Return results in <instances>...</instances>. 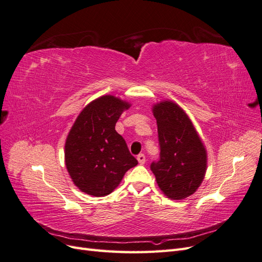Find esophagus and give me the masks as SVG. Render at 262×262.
<instances>
[{
	"label": "esophagus",
	"mask_w": 262,
	"mask_h": 262,
	"mask_svg": "<svg viewBox=\"0 0 262 262\" xmlns=\"http://www.w3.org/2000/svg\"><path fill=\"white\" fill-rule=\"evenodd\" d=\"M138 161L140 164H144L145 163V155L144 154H139L138 155Z\"/></svg>",
	"instance_id": "esophagus-1"
}]
</instances>
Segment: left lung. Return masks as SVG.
I'll return each mask as SVG.
<instances>
[{"instance_id": "obj_1", "label": "left lung", "mask_w": 262, "mask_h": 262, "mask_svg": "<svg viewBox=\"0 0 262 262\" xmlns=\"http://www.w3.org/2000/svg\"><path fill=\"white\" fill-rule=\"evenodd\" d=\"M160 160L150 164L158 187L172 200L191 195L207 171V150L187 114L169 100L153 106Z\"/></svg>"}]
</instances>
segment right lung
<instances>
[{
    "mask_svg": "<svg viewBox=\"0 0 262 262\" xmlns=\"http://www.w3.org/2000/svg\"><path fill=\"white\" fill-rule=\"evenodd\" d=\"M130 104L105 95L87 105L66 141V166L83 192L104 196L119 186L124 173L138 165L115 126Z\"/></svg>",
    "mask_w": 262,
    "mask_h": 262,
    "instance_id": "1",
    "label": "right lung"
}]
</instances>
